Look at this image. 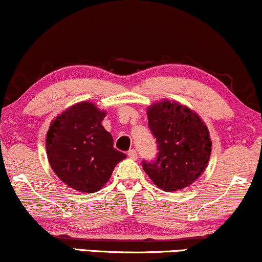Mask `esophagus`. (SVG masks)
<instances>
[{"mask_svg":"<svg viewBox=\"0 0 262 262\" xmlns=\"http://www.w3.org/2000/svg\"><path fill=\"white\" fill-rule=\"evenodd\" d=\"M127 155H128V157L131 158V160H137V152H136V149H130Z\"/></svg>","mask_w":262,"mask_h":262,"instance_id":"34e87169","label":"esophagus"}]
</instances>
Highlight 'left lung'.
Returning a JSON list of instances; mask_svg holds the SVG:
<instances>
[{
  "instance_id": "1",
  "label": "left lung",
  "mask_w": 262,
  "mask_h": 262,
  "mask_svg": "<svg viewBox=\"0 0 262 262\" xmlns=\"http://www.w3.org/2000/svg\"><path fill=\"white\" fill-rule=\"evenodd\" d=\"M148 127L157 142V158L143 161L152 182L166 192L183 189L202 176L209 162V131L194 111L162 100L147 107Z\"/></svg>"
}]
</instances>
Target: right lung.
<instances>
[{"mask_svg":"<svg viewBox=\"0 0 262 262\" xmlns=\"http://www.w3.org/2000/svg\"><path fill=\"white\" fill-rule=\"evenodd\" d=\"M106 116L89 101H81L53 120L47 132L49 164L67 186L81 193L98 192L107 183L126 155L114 148L110 132L101 125Z\"/></svg>","mask_w":262,"mask_h":262,"instance_id":"1","label":"right lung"}]
</instances>
